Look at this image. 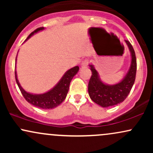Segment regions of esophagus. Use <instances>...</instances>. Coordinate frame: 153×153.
<instances>
[{"instance_id": "34e87169", "label": "esophagus", "mask_w": 153, "mask_h": 153, "mask_svg": "<svg viewBox=\"0 0 153 153\" xmlns=\"http://www.w3.org/2000/svg\"><path fill=\"white\" fill-rule=\"evenodd\" d=\"M89 63V60L88 59H85L81 63V67H86Z\"/></svg>"}]
</instances>
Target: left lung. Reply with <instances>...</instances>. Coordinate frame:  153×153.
I'll return each mask as SVG.
<instances>
[{
  "label": "left lung",
  "mask_w": 153,
  "mask_h": 153,
  "mask_svg": "<svg viewBox=\"0 0 153 153\" xmlns=\"http://www.w3.org/2000/svg\"><path fill=\"white\" fill-rule=\"evenodd\" d=\"M124 42L130 52L131 63L127 74L120 82L114 85L105 83L101 80L94 65H89L92 72L88 89L89 96L94 102L103 108L115 106L123 102L134 85L137 71L136 56L130 42L127 40H124Z\"/></svg>",
  "instance_id": "1"
}]
</instances>
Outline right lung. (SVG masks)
Returning a JSON list of instances; mask_svg holds the SVG:
<instances>
[{"label":"right lung","mask_w":153,"mask_h":153,"mask_svg":"<svg viewBox=\"0 0 153 153\" xmlns=\"http://www.w3.org/2000/svg\"><path fill=\"white\" fill-rule=\"evenodd\" d=\"M44 29H45L44 27L36 29V30H34L29 35L26 41L29 39L34 34L40 31H42ZM78 66H75L74 68L68 70L63 75V76L59 80V82L52 89H50L46 93L41 94H31V93L27 92L24 90L19 83L18 78H17L16 71H15L16 81L17 85L20 89L23 96L29 103L38 107V108H43V109H51V108H54L58 106L65 99L67 94L68 93V90H69L70 83H71L73 77L78 73Z\"/></svg>","instance_id":"right-lung-1"}]
</instances>
